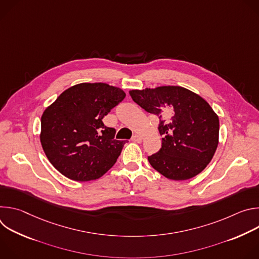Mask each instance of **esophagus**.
I'll return each mask as SVG.
<instances>
[{
  "label": "esophagus",
  "mask_w": 259,
  "mask_h": 259,
  "mask_svg": "<svg viewBox=\"0 0 259 259\" xmlns=\"http://www.w3.org/2000/svg\"><path fill=\"white\" fill-rule=\"evenodd\" d=\"M132 140H133L134 142L140 143V142L142 141V137H141V135H139V134H134V135L132 136Z\"/></svg>",
  "instance_id": "esophagus-1"
}]
</instances>
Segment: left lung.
I'll use <instances>...</instances> for the list:
<instances>
[{
  "mask_svg": "<svg viewBox=\"0 0 259 259\" xmlns=\"http://www.w3.org/2000/svg\"><path fill=\"white\" fill-rule=\"evenodd\" d=\"M133 101L159 117L161 150L149 157L155 170L168 179L187 180L211 162L218 145L219 120L209 103L180 86L130 90Z\"/></svg>",
  "mask_w": 259,
  "mask_h": 259,
  "instance_id": "obj_1",
  "label": "left lung"
}]
</instances>
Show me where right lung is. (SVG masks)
I'll return each mask as SVG.
<instances>
[{
	"mask_svg": "<svg viewBox=\"0 0 259 259\" xmlns=\"http://www.w3.org/2000/svg\"><path fill=\"white\" fill-rule=\"evenodd\" d=\"M126 93L105 83H81L63 91L41 118L40 140L50 163L65 177L89 181L117 162L125 140L102 119Z\"/></svg>",
	"mask_w": 259,
	"mask_h": 259,
	"instance_id": "right-lung-1",
	"label": "right lung"
}]
</instances>
